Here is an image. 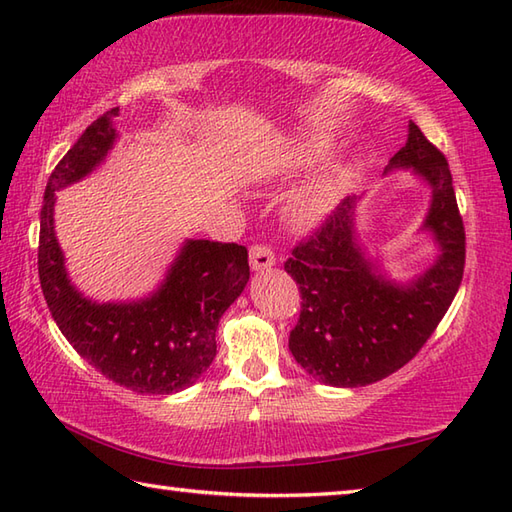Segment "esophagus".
Listing matches in <instances>:
<instances>
[{
  "label": "esophagus",
  "instance_id": "1",
  "mask_svg": "<svg viewBox=\"0 0 512 512\" xmlns=\"http://www.w3.org/2000/svg\"><path fill=\"white\" fill-rule=\"evenodd\" d=\"M273 266H275V253L270 250V246L255 244L250 248V268H253L255 273H262V270H268Z\"/></svg>",
  "mask_w": 512,
  "mask_h": 512
}]
</instances>
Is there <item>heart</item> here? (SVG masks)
Instances as JSON below:
<instances>
[{
  "mask_svg": "<svg viewBox=\"0 0 512 512\" xmlns=\"http://www.w3.org/2000/svg\"><path fill=\"white\" fill-rule=\"evenodd\" d=\"M312 156H314V147L297 151L299 162H306ZM339 187H341V178L336 176V173H323V176H319L317 180L306 184V187H303L290 202V209H288L290 222L299 226L319 222L321 217L334 206L336 195H339Z\"/></svg>",
  "mask_w": 512,
  "mask_h": 512,
  "instance_id": "b5f03b06",
  "label": "heart"
}]
</instances>
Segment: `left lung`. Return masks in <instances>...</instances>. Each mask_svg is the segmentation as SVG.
<instances>
[{
  "label": "left lung",
  "mask_w": 512,
  "mask_h": 512,
  "mask_svg": "<svg viewBox=\"0 0 512 512\" xmlns=\"http://www.w3.org/2000/svg\"><path fill=\"white\" fill-rule=\"evenodd\" d=\"M398 169H411L431 189L420 231L431 233L440 253L427 270L405 284L380 270L358 242L356 195L336 206L286 262L301 292L290 352L325 385L363 387L398 372L427 343L460 288L466 237L447 158L409 123L407 143L385 176Z\"/></svg>",
  "instance_id": "8db88e82"
}]
</instances>
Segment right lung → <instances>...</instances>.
I'll return each instance as SVG.
<instances>
[{
    "label": "right lung",
    "mask_w": 512,
    "mask_h": 512,
    "mask_svg": "<svg viewBox=\"0 0 512 512\" xmlns=\"http://www.w3.org/2000/svg\"><path fill=\"white\" fill-rule=\"evenodd\" d=\"M118 107L85 129L50 173L39 228L41 290L65 339L94 369L138 394H178L213 363L222 314L248 284V250L184 239L160 286L143 299L99 303L76 290L54 233L57 191L83 180L114 149Z\"/></svg>",
    "instance_id": "right-lung-1"
}]
</instances>
